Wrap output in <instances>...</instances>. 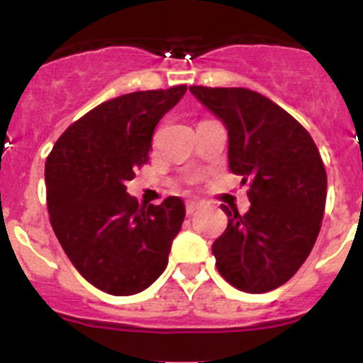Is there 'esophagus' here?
Segmentation results:
<instances>
[{
  "label": "esophagus",
  "mask_w": 363,
  "mask_h": 363,
  "mask_svg": "<svg viewBox=\"0 0 363 363\" xmlns=\"http://www.w3.org/2000/svg\"><path fill=\"white\" fill-rule=\"evenodd\" d=\"M201 207L200 201H194V200H189L187 203H185V211H187V214H192L194 211H198Z\"/></svg>",
  "instance_id": "obj_1"
}]
</instances>
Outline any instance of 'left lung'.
I'll return each instance as SVG.
<instances>
[{
    "instance_id": "1",
    "label": "left lung",
    "mask_w": 363,
    "mask_h": 363,
    "mask_svg": "<svg viewBox=\"0 0 363 363\" xmlns=\"http://www.w3.org/2000/svg\"><path fill=\"white\" fill-rule=\"evenodd\" d=\"M229 134V169L251 176V209L225 211L213 243L220 274L245 293H267L301 267L318 238L327 174L313 138L271 99L249 89L189 86Z\"/></svg>"
}]
</instances>
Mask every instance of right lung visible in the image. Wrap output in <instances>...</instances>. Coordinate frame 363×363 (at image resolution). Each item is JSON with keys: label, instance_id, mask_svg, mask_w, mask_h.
I'll list each match as a JSON object with an SVG mask.
<instances>
[{"label": "right lung", "instance_id": "obj_1", "mask_svg": "<svg viewBox=\"0 0 363 363\" xmlns=\"http://www.w3.org/2000/svg\"><path fill=\"white\" fill-rule=\"evenodd\" d=\"M187 86L123 94L72 123L45 163L56 238L89 284L114 296L142 293L165 271L185 203L140 205L127 192L149 160L152 133Z\"/></svg>", "mask_w": 363, "mask_h": 363}]
</instances>
